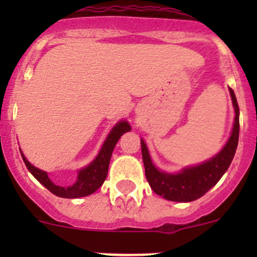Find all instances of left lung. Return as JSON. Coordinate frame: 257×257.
I'll return each instance as SVG.
<instances>
[{
  "instance_id": "obj_1",
  "label": "left lung",
  "mask_w": 257,
  "mask_h": 257,
  "mask_svg": "<svg viewBox=\"0 0 257 257\" xmlns=\"http://www.w3.org/2000/svg\"><path fill=\"white\" fill-rule=\"evenodd\" d=\"M230 94H231L232 105L235 109L234 128L225 147L220 150L219 154L215 155L208 162L201 163L195 167L185 168L177 174L160 172L153 164L147 145L142 139V155H143L145 177L155 194L163 196L167 200L189 203V201L201 198L204 194L208 193L225 174L234 159L237 143H239L240 131L239 105H237L236 97L231 88H230Z\"/></svg>"
}]
</instances>
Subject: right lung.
Masks as SVG:
<instances>
[{
	"instance_id": "right-lung-1",
	"label": "right lung",
	"mask_w": 257,
	"mask_h": 257,
	"mask_svg": "<svg viewBox=\"0 0 257 257\" xmlns=\"http://www.w3.org/2000/svg\"><path fill=\"white\" fill-rule=\"evenodd\" d=\"M129 131H131V125L128 124V121H119L112 131H110L109 136L105 139L104 144H103L102 149H100L97 158H95L88 167L79 170L78 177H77V179L73 183L67 180L63 181V184L53 183V181L48 178L47 173L43 172V170H40L38 168L33 167V165L26 159L22 152H21V155H22L23 162H25L26 167L30 170L31 174L37 179L43 186H46L52 194L59 196V198L67 199L82 198V196H87L93 194L97 189H99L100 186H102L103 183H104L108 174V167H109L110 157H112L114 147L118 143L119 138H120L124 133H126V132Z\"/></svg>"
}]
</instances>
